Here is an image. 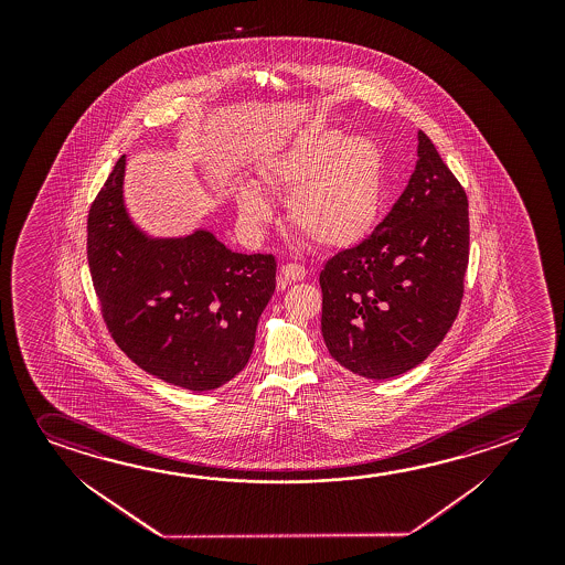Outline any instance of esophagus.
<instances>
[{"label": "esophagus", "mask_w": 565, "mask_h": 565, "mask_svg": "<svg viewBox=\"0 0 565 565\" xmlns=\"http://www.w3.org/2000/svg\"><path fill=\"white\" fill-rule=\"evenodd\" d=\"M306 276L307 269L303 266H299V264H284L279 268L278 287H286L289 284H294V281H301V279H306Z\"/></svg>", "instance_id": "esophagus-1"}]
</instances>
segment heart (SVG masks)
I'll return each mask as SVG.
<instances>
[{
    "instance_id": "heart-1",
    "label": "heart",
    "mask_w": 565,
    "mask_h": 565,
    "mask_svg": "<svg viewBox=\"0 0 565 565\" xmlns=\"http://www.w3.org/2000/svg\"><path fill=\"white\" fill-rule=\"evenodd\" d=\"M259 181L287 199L289 223L306 238L327 248H351L376 223L384 194V156L366 136L339 130L307 131L269 156ZM242 223L250 228L271 218L264 189L244 181L236 189Z\"/></svg>"
}]
</instances>
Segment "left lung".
I'll list each match as a JSON object with an SVG mask.
<instances>
[{"instance_id":"obj_1","label":"left lung","mask_w":565,"mask_h":565,"mask_svg":"<svg viewBox=\"0 0 565 565\" xmlns=\"http://www.w3.org/2000/svg\"><path fill=\"white\" fill-rule=\"evenodd\" d=\"M467 194L431 139L388 216L319 276L321 333L334 361L364 379L416 369L459 313L469 262Z\"/></svg>"}]
</instances>
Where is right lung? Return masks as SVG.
I'll use <instances>...</instances> for the list:
<instances>
[{"label": "right lung", "mask_w": 565, "mask_h": 565, "mask_svg": "<svg viewBox=\"0 0 565 565\" xmlns=\"http://www.w3.org/2000/svg\"><path fill=\"white\" fill-rule=\"evenodd\" d=\"M126 156L88 213V268L104 321L141 371L179 388H221L250 361L276 289V259L226 248L209 228L153 236L131 218Z\"/></svg>", "instance_id": "add662e5"}]
</instances>
